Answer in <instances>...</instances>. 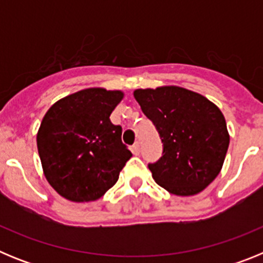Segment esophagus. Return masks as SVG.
Here are the masks:
<instances>
[{"label": "esophagus", "mask_w": 263, "mask_h": 263, "mask_svg": "<svg viewBox=\"0 0 263 263\" xmlns=\"http://www.w3.org/2000/svg\"><path fill=\"white\" fill-rule=\"evenodd\" d=\"M139 152H141V145H139V142H136L133 145V153L134 154H139Z\"/></svg>", "instance_id": "esophagus-1"}]
</instances>
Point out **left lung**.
<instances>
[{
    "instance_id": "left-lung-1",
    "label": "left lung",
    "mask_w": 263,
    "mask_h": 263,
    "mask_svg": "<svg viewBox=\"0 0 263 263\" xmlns=\"http://www.w3.org/2000/svg\"><path fill=\"white\" fill-rule=\"evenodd\" d=\"M134 97L163 143L159 160L148 163L157 184L178 196L203 191L221 171L229 146L221 110L206 97L175 85L137 89Z\"/></svg>"
}]
</instances>
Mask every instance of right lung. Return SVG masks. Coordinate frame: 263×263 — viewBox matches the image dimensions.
<instances>
[{"label":"right lung","mask_w":263,"mask_h":263,"mask_svg":"<svg viewBox=\"0 0 263 263\" xmlns=\"http://www.w3.org/2000/svg\"><path fill=\"white\" fill-rule=\"evenodd\" d=\"M124 93L88 88L57 101L36 136L43 173L51 187L71 201H93L118 180L132 158L121 141L122 127L110 122Z\"/></svg>","instance_id":"1"}]
</instances>
